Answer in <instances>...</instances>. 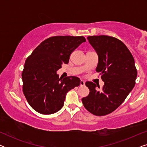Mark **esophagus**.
Masks as SVG:
<instances>
[{"mask_svg":"<svg viewBox=\"0 0 147 147\" xmlns=\"http://www.w3.org/2000/svg\"><path fill=\"white\" fill-rule=\"evenodd\" d=\"M80 86H85V82L83 81V80H80Z\"/></svg>","mask_w":147,"mask_h":147,"instance_id":"obj_1","label":"esophagus"}]
</instances>
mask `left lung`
Segmentation results:
<instances>
[{
	"label": "left lung",
	"instance_id": "left-lung-1",
	"mask_svg": "<svg viewBox=\"0 0 147 147\" xmlns=\"http://www.w3.org/2000/svg\"><path fill=\"white\" fill-rule=\"evenodd\" d=\"M88 40L98 55L96 71L104 85L86 82L90 94L82 101L86 109L96 116H105L121 105L135 85L137 70L127 47L119 39L107 35L89 36Z\"/></svg>",
	"mask_w": 147,
	"mask_h": 147
}]
</instances>
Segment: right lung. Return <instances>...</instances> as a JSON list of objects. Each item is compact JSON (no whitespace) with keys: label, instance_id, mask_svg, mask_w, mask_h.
<instances>
[{"label":"right lung","instance_id":"add662e5","mask_svg":"<svg viewBox=\"0 0 147 147\" xmlns=\"http://www.w3.org/2000/svg\"><path fill=\"white\" fill-rule=\"evenodd\" d=\"M84 42L82 36H54L45 39L26 59L22 73L23 92L29 105L42 114L57 112L63 107L66 94L80 80L59 78L56 73L68 63L71 53Z\"/></svg>","mask_w":147,"mask_h":147}]
</instances>
